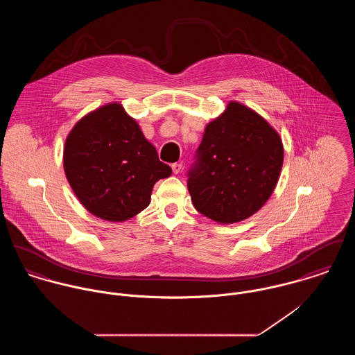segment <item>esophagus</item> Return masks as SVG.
Instances as JSON below:
<instances>
[{
	"label": "esophagus",
	"mask_w": 355,
	"mask_h": 355,
	"mask_svg": "<svg viewBox=\"0 0 355 355\" xmlns=\"http://www.w3.org/2000/svg\"><path fill=\"white\" fill-rule=\"evenodd\" d=\"M171 166H172V171H173L175 175H178V173L182 171V164H179V162H175V164H172Z\"/></svg>",
	"instance_id": "obj_1"
}]
</instances>
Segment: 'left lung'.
<instances>
[{
	"instance_id": "1",
	"label": "left lung",
	"mask_w": 355,
	"mask_h": 355,
	"mask_svg": "<svg viewBox=\"0 0 355 355\" xmlns=\"http://www.w3.org/2000/svg\"><path fill=\"white\" fill-rule=\"evenodd\" d=\"M283 159L279 132L252 107L230 102L205 127L189 173L194 207L218 224L246 220L270 198Z\"/></svg>"
}]
</instances>
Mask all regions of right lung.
<instances>
[{
    "mask_svg": "<svg viewBox=\"0 0 355 355\" xmlns=\"http://www.w3.org/2000/svg\"><path fill=\"white\" fill-rule=\"evenodd\" d=\"M62 164L80 203L96 217L116 223L146 209L155 182L172 173L119 102L102 105L73 125Z\"/></svg>",
    "mask_w": 355,
    "mask_h": 355,
    "instance_id": "1",
    "label": "right lung"
}]
</instances>
